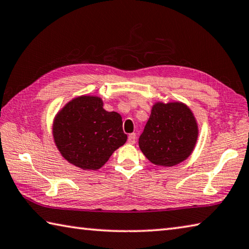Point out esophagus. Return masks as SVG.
I'll use <instances>...</instances> for the list:
<instances>
[{"label":"esophagus","mask_w":249,"mask_h":249,"mask_svg":"<svg viewBox=\"0 0 249 249\" xmlns=\"http://www.w3.org/2000/svg\"><path fill=\"white\" fill-rule=\"evenodd\" d=\"M128 143H130V144H134L135 142H136V134L135 133H133V134H129L128 135Z\"/></svg>","instance_id":"esophagus-1"}]
</instances>
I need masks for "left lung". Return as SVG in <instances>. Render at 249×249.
<instances>
[{"instance_id":"obj_1","label":"left lung","mask_w":249,"mask_h":249,"mask_svg":"<svg viewBox=\"0 0 249 249\" xmlns=\"http://www.w3.org/2000/svg\"><path fill=\"white\" fill-rule=\"evenodd\" d=\"M198 133L197 121L186 105L156 102L138 143L151 163L173 166L192 155Z\"/></svg>"}]
</instances>
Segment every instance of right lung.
Listing matches in <instances>:
<instances>
[{
  "mask_svg": "<svg viewBox=\"0 0 249 249\" xmlns=\"http://www.w3.org/2000/svg\"><path fill=\"white\" fill-rule=\"evenodd\" d=\"M122 116L103 109L96 96L73 99L53 121L54 142L62 157L83 170H98L126 142Z\"/></svg>",
  "mask_w": 249,
  "mask_h": 249,
  "instance_id": "1",
  "label": "right lung"
}]
</instances>
